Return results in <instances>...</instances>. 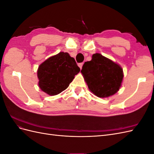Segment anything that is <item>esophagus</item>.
<instances>
[{
  "instance_id": "obj_1",
  "label": "esophagus",
  "mask_w": 154,
  "mask_h": 154,
  "mask_svg": "<svg viewBox=\"0 0 154 154\" xmlns=\"http://www.w3.org/2000/svg\"><path fill=\"white\" fill-rule=\"evenodd\" d=\"M83 63H78V66H79V67L80 68V69H82V66H83Z\"/></svg>"
}]
</instances>
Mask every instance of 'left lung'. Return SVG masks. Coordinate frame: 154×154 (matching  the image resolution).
I'll use <instances>...</instances> for the list:
<instances>
[{
	"instance_id": "obj_1",
	"label": "left lung",
	"mask_w": 154,
	"mask_h": 154,
	"mask_svg": "<svg viewBox=\"0 0 154 154\" xmlns=\"http://www.w3.org/2000/svg\"><path fill=\"white\" fill-rule=\"evenodd\" d=\"M88 88L100 97H106L117 92L122 85L123 70L119 65L100 53L84 63L81 71Z\"/></svg>"
}]
</instances>
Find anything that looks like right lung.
Here are the masks:
<instances>
[{
    "label": "right lung",
    "mask_w": 154,
    "mask_h": 154,
    "mask_svg": "<svg viewBox=\"0 0 154 154\" xmlns=\"http://www.w3.org/2000/svg\"><path fill=\"white\" fill-rule=\"evenodd\" d=\"M80 71L74 58L67 53L60 52L39 66L37 71L39 87L49 95L58 94L66 89Z\"/></svg>",
    "instance_id": "right-lung-1"
}]
</instances>
